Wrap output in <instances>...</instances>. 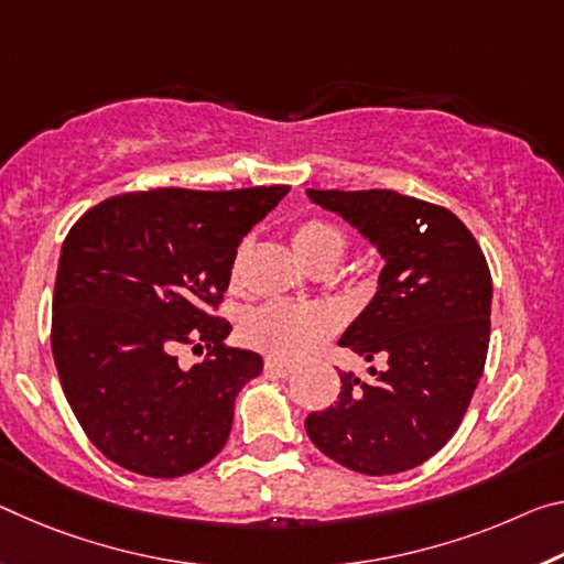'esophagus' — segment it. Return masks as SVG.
Instances as JSON below:
<instances>
[{"instance_id":"obj_1","label":"esophagus","mask_w":564,"mask_h":564,"mask_svg":"<svg viewBox=\"0 0 564 564\" xmlns=\"http://www.w3.org/2000/svg\"><path fill=\"white\" fill-rule=\"evenodd\" d=\"M293 371H296V366L289 361L273 359V356H268L265 359V373H273V377H291Z\"/></svg>"}]
</instances>
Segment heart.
<instances>
[{
  "label": "heart",
  "mask_w": 564,
  "mask_h": 564,
  "mask_svg": "<svg viewBox=\"0 0 564 564\" xmlns=\"http://www.w3.org/2000/svg\"><path fill=\"white\" fill-rule=\"evenodd\" d=\"M293 248L306 265L321 261H341L346 236L321 218L303 220L293 230ZM341 324L338 308L328 303H299L271 301L250 311L243 324V334L253 346L281 356V359H303L326 341Z\"/></svg>",
  "instance_id": "obj_1"
}]
</instances>
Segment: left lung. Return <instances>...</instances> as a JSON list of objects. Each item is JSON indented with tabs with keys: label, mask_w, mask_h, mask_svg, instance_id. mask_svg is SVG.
Returning <instances> with one entry per match:
<instances>
[{
	"label": "left lung",
	"mask_w": 564,
	"mask_h": 564,
	"mask_svg": "<svg viewBox=\"0 0 564 564\" xmlns=\"http://www.w3.org/2000/svg\"><path fill=\"white\" fill-rule=\"evenodd\" d=\"M379 250V285L338 346L371 366L338 371L334 406L306 416L328 459L369 477L399 475L434 457L462 424L485 371L491 275L475 236L440 205L397 191H306Z\"/></svg>",
	"instance_id": "left-lung-1"
}]
</instances>
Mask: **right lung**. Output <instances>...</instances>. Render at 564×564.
<instances>
[{
	"mask_svg": "<svg viewBox=\"0 0 564 564\" xmlns=\"http://www.w3.org/2000/svg\"><path fill=\"white\" fill-rule=\"evenodd\" d=\"M289 185L243 191L158 187L89 208L62 243L52 354L79 426L97 449L142 477L173 479L228 442L238 391L263 359L228 348L210 316L243 240ZM205 345L191 370L176 348Z\"/></svg>",
	"mask_w": 564,
	"mask_h": 564,
	"instance_id": "obj_1",
	"label": "right lung"
}]
</instances>
